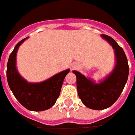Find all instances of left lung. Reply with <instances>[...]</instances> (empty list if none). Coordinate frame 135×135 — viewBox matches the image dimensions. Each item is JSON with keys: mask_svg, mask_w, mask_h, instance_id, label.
<instances>
[{"mask_svg": "<svg viewBox=\"0 0 135 135\" xmlns=\"http://www.w3.org/2000/svg\"><path fill=\"white\" fill-rule=\"evenodd\" d=\"M101 36L114 50L116 65L111 73L98 84L79 72L73 71L76 75L79 98L86 107L93 110L106 109L118 99L127 82L129 72L127 57L123 49L109 36L102 34Z\"/></svg>", "mask_w": 135, "mask_h": 135, "instance_id": "obj_1", "label": "left lung"}]
</instances>
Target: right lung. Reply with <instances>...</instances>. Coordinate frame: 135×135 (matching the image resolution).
<instances>
[{
  "label": "right lung",
  "mask_w": 135,
  "mask_h": 135,
  "mask_svg": "<svg viewBox=\"0 0 135 135\" xmlns=\"http://www.w3.org/2000/svg\"><path fill=\"white\" fill-rule=\"evenodd\" d=\"M27 37L15 46L8 60L7 82L13 95L21 105L33 111H42L53 106L60 95L65 77L69 69L57 73L45 81L29 83L20 75L16 69V54L19 46Z\"/></svg>",
  "instance_id": "add662e5"
}]
</instances>
